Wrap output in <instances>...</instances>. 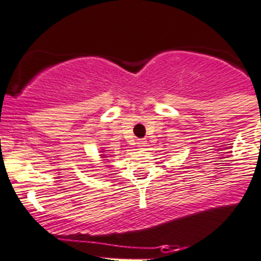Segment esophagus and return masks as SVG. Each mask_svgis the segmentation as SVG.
I'll list each match as a JSON object with an SVG mask.
<instances>
[{"instance_id": "1", "label": "esophagus", "mask_w": 261, "mask_h": 261, "mask_svg": "<svg viewBox=\"0 0 261 261\" xmlns=\"http://www.w3.org/2000/svg\"><path fill=\"white\" fill-rule=\"evenodd\" d=\"M137 144H139L137 146H139L140 149H145V146H146V144H148V143H146V140H139V143H137Z\"/></svg>"}]
</instances>
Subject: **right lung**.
Returning a JSON list of instances; mask_svg holds the SVG:
<instances>
[{
    "mask_svg": "<svg viewBox=\"0 0 261 261\" xmlns=\"http://www.w3.org/2000/svg\"><path fill=\"white\" fill-rule=\"evenodd\" d=\"M100 156H101V159H104V160H107V152H105V150L104 149H102V150H100ZM104 163H108V161H104Z\"/></svg>",
    "mask_w": 261,
    "mask_h": 261,
    "instance_id": "right-lung-1",
    "label": "right lung"
}]
</instances>
